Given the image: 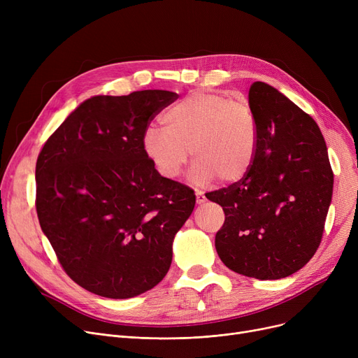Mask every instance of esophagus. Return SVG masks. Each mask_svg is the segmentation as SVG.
Masks as SVG:
<instances>
[{"instance_id":"34e87169","label":"esophagus","mask_w":358,"mask_h":358,"mask_svg":"<svg viewBox=\"0 0 358 358\" xmlns=\"http://www.w3.org/2000/svg\"><path fill=\"white\" fill-rule=\"evenodd\" d=\"M196 201H197L199 204H201V203L206 201V196H204V193H203L201 190H196Z\"/></svg>"}]
</instances>
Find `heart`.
Returning <instances> with one entry per match:
<instances>
[{"label": "heart", "instance_id": "1", "mask_svg": "<svg viewBox=\"0 0 358 358\" xmlns=\"http://www.w3.org/2000/svg\"><path fill=\"white\" fill-rule=\"evenodd\" d=\"M164 129L143 134L146 157L165 178H176L189 161L196 159L193 177L200 182L219 177L236 182L254 162L258 127L245 103L219 92H194L169 107L161 117Z\"/></svg>", "mask_w": 358, "mask_h": 358}]
</instances>
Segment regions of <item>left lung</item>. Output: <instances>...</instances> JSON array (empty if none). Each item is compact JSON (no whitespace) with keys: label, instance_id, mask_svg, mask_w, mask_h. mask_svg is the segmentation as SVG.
I'll return each mask as SVG.
<instances>
[{"label":"left lung","instance_id":"left-lung-1","mask_svg":"<svg viewBox=\"0 0 358 358\" xmlns=\"http://www.w3.org/2000/svg\"><path fill=\"white\" fill-rule=\"evenodd\" d=\"M248 101L258 127L254 162L245 177L206 194L224 212L215 247L238 274L285 278L306 266L321 243L334 173L308 113L259 81Z\"/></svg>","mask_w":358,"mask_h":358}]
</instances>
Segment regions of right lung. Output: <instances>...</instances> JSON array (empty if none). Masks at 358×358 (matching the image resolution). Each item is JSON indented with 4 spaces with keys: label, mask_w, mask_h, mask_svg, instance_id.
Listing matches in <instances>:
<instances>
[{
    "label": "right lung",
    "mask_w": 358,
    "mask_h": 358,
    "mask_svg": "<svg viewBox=\"0 0 358 358\" xmlns=\"http://www.w3.org/2000/svg\"><path fill=\"white\" fill-rule=\"evenodd\" d=\"M177 92L96 96L75 108L36 162V210L65 273L108 299L155 287L173 261V241L196 196L162 177L142 139Z\"/></svg>",
    "instance_id": "1"
}]
</instances>
